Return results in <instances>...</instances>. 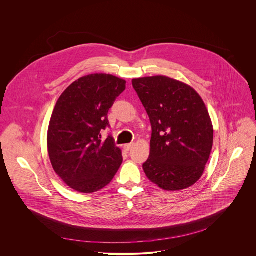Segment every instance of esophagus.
I'll use <instances>...</instances> for the list:
<instances>
[{
  "instance_id": "obj_1",
  "label": "esophagus",
  "mask_w": 256,
  "mask_h": 256,
  "mask_svg": "<svg viewBox=\"0 0 256 256\" xmlns=\"http://www.w3.org/2000/svg\"><path fill=\"white\" fill-rule=\"evenodd\" d=\"M133 146V143H130V144H126V145H124V148H125V150H131V148Z\"/></svg>"
}]
</instances>
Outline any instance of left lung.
<instances>
[{"mask_svg":"<svg viewBox=\"0 0 256 256\" xmlns=\"http://www.w3.org/2000/svg\"><path fill=\"white\" fill-rule=\"evenodd\" d=\"M132 84L152 125L146 178L168 191L190 187L202 176L213 146L204 102L191 86L164 76L134 78Z\"/></svg>","mask_w":256,"mask_h":256,"instance_id":"left-lung-1","label":"left lung"}]
</instances>
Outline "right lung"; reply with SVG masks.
<instances>
[{"mask_svg":"<svg viewBox=\"0 0 256 256\" xmlns=\"http://www.w3.org/2000/svg\"><path fill=\"white\" fill-rule=\"evenodd\" d=\"M125 84L112 74L84 76L65 90L55 106L47 134L48 154L57 176L74 190L102 189L122 164L121 150L111 135L102 142V131L110 127L108 110Z\"/></svg>","mask_w":256,"mask_h":256,"instance_id":"obj_1","label":"right lung"}]
</instances>
